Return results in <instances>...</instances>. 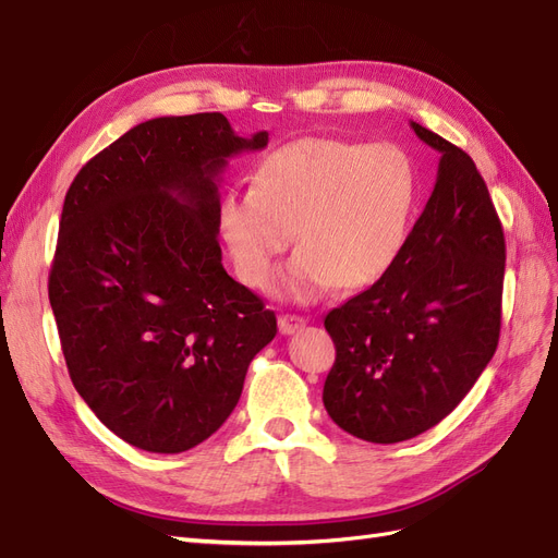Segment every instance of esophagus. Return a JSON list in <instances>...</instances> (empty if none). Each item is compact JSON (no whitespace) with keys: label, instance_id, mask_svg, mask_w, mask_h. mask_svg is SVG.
I'll return each mask as SVG.
<instances>
[{"label":"esophagus","instance_id":"obj_1","mask_svg":"<svg viewBox=\"0 0 558 558\" xmlns=\"http://www.w3.org/2000/svg\"><path fill=\"white\" fill-rule=\"evenodd\" d=\"M307 320L302 316H295V314H281L279 316V332L281 335H293L298 332L300 328H305Z\"/></svg>","mask_w":558,"mask_h":558}]
</instances>
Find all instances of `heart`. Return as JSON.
<instances>
[{
  "instance_id": "heart-1",
  "label": "heart",
  "mask_w": 558,
  "mask_h": 558,
  "mask_svg": "<svg viewBox=\"0 0 558 558\" xmlns=\"http://www.w3.org/2000/svg\"><path fill=\"white\" fill-rule=\"evenodd\" d=\"M414 195V167L402 148L300 137L269 150L253 185L223 193L218 230L234 272L253 289L269 283L295 234L302 246L275 289L312 302L337 283L363 289L388 272L408 238Z\"/></svg>"
}]
</instances>
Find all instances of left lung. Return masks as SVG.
<instances>
[{
  "label": "left lung",
  "mask_w": 558,
  "mask_h": 558,
  "mask_svg": "<svg viewBox=\"0 0 558 558\" xmlns=\"http://www.w3.org/2000/svg\"><path fill=\"white\" fill-rule=\"evenodd\" d=\"M440 154L435 189L388 272L328 312L324 404L342 430L393 445L433 428L494 359L505 234L463 148L410 123Z\"/></svg>",
  "instance_id": "1"
}]
</instances>
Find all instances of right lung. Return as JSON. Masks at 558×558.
<instances>
[{
	"label": "right lung",
	"instance_id": "obj_1",
	"mask_svg": "<svg viewBox=\"0 0 558 558\" xmlns=\"http://www.w3.org/2000/svg\"><path fill=\"white\" fill-rule=\"evenodd\" d=\"M267 146L223 113L140 123L81 167L64 195L48 300L78 396L132 447L179 453L238 404L277 316L218 246L228 158Z\"/></svg>",
	"mask_w": 558,
	"mask_h": 558
}]
</instances>
